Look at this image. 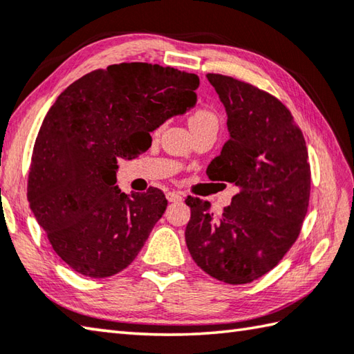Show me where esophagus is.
<instances>
[{"label":"esophagus","mask_w":354,"mask_h":354,"mask_svg":"<svg viewBox=\"0 0 354 354\" xmlns=\"http://www.w3.org/2000/svg\"><path fill=\"white\" fill-rule=\"evenodd\" d=\"M165 198H167L169 203H178V201L183 199V195L179 192H167Z\"/></svg>","instance_id":"obj_1"}]
</instances>
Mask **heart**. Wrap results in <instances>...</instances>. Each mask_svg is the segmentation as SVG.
Returning a JSON list of instances; mask_svg holds the SVG:
<instances>
[{"instance_id": "b5f03b06", "label": "heart", "mask_w": 354, "mask_h": 354, "mask_svg": "<svg viewBox=\"0 0 354 354\" xmlns=\"http://www.w3.org/2000/svg\"><path fill=\"white\" fill-rule=\"evenodd\" d=\"M190 127L192 130L204 129V127H218V118L212 110L201 109L196 110L190 118Z\"/></svg>"}]
</instances>
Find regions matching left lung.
Wrapping results in <instances>:
<instances>
[{
    "instance_id": "left-lung-1",
    "label": "left lung",
    "mask_w": 354,
    "mask_h": 354,
    "mask_svg": "<svg viewBox=\"0 0 354 354\" xmlns=\"http://www.w3.org/2000/svg\"><path fill=\"white\" fill-rule=\"evenodd\" d=\"M227 113L228 141L207 167L238 189L219 216L209 201L187 198V248L207 274L248 283L270 272L299 236L310 199V164L301 129L274 96L209 73Z\"/></svg>"
}]
</instances>
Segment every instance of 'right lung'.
Instances as JSON below:
<instances>
[{"instance_id": "obj_1", "label": "right lung", "mask_w": 354, "mask_h": 354, "mask_svg": "<svg viewBox=\"0 0 354 354\" xmlns=\"http://www.w3.org/2000/svg\"><path fill=\"white\" fill-rule=\"evenodd\" d=\"M199 78L147 62H122L72 82L48 110L37 141L27 199L53 250L76 273L109 278L130 266L161 219L158 189L116 185L118 159L173 116L196 106Z\"/></svg>"}]
</instances>
